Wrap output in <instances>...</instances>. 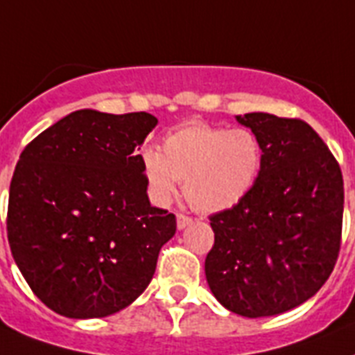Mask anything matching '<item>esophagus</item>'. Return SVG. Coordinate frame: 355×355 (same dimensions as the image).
I'll use <instances>...</instances> for the list:
<instances>
[{
	"mask_svg": "<svg viewBox=\"0 0 355 355\" xmlns=\"http://www.w3.org/2000/svg\"><path fill=\"white\" fill-rule=\"evenodd\" d=\"M193 220L187 216V214H182V213H178L177 214V227L178 229H186L189 223H191Z\"/></svg>",
	"mask_w": 355,
	"mask_h": 355,
	"instance_id": "esophagus-1",
	"label": "esophagus"
}]
</instances>
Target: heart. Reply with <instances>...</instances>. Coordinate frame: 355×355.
<instances>
[{"mask_svg": "<svg viewBox=\"0 0 355 355\" xmlns=\"http://www.w3.org/2000/svg\"><path fill=\"white\" fill-rule=\"evenodd\" d=\"M263 151L258 137L243 128L186 122L173 130L162 153L146 150L142 169L150 193L159 204H168L184 182L187 202L204 213L234 207L249 195L260 175Z\"/></svg>", "mask_w": 355, "mask_h": 355, "instance_id": "heart-1", "label": "heart"}]
</instances>
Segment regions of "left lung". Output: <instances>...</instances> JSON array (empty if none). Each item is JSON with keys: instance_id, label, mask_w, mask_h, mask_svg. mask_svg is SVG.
<instances>
[{"instance_id": "1", "label": "left lung", "mask_w": 355, "mask_h": 355, "mask_svg": "<svg viewBox=\"0 0 355 355\" xmlns=\"http://www.w3.org/2000/svg\"><path fill=\"white\" fill-rule=\"evenodd\" d=\"M263 151L249 195L211 214L205 258L211 293L245 318L287 312L314 296L334 270L343 225V175L329 146L302 119L245 113Z\"/></svg>"}]
</instances>
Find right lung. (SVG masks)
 <instances>
[{
  "label": "right lung",
  "instance_id": "right-lung-1",
  "mask_svg": "<svg viewBox=\"0 0 355 355\" xmlns=\"http://www.w3.org/2000/svg\"><path fill=\"white\" fill-rule=\"evenodd\" d=\"M151 113L77 110L35 137L8 191L7 236L32 293L67 318H106L150 285L177 218L153 207L142 155Z\"/></svg>",
  "mask_w": 355,
  "mask_h": 355
}]
</instances>
